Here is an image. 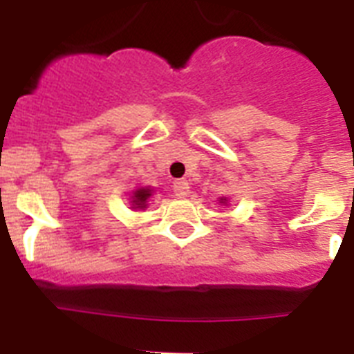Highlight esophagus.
I'll list each match as a JSON object with an SVG mask.
<instances>
[{
	"label": "esophagus",
	"mask_w": 354,
	"mask_h": 354,
	"mask_svg": "<svg viewBox=\"0 0 354 354\" xmlns=\"http://www.w3.org/2000/svg\"><path fill=\"white\" fill-rule=\"evenodd\" d=\"M189 183L185 182V180H178V182H174V185H172V191H174V196H178V198H185L187 194H189Z\"/></svg>",
	"instance_id": "1"
}]
</instances>
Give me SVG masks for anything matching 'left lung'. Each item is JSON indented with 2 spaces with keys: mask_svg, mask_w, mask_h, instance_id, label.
<instances>
[{
  "mask_svg": "<svg viewBox=\"0 0 354 354\" xmlns=\"http://www.w3.org/2000/svg\"><path fill=\"white\" fill-rule=\"evenodd\" d=\"M219 203H223V205L227 203V198H221V201H219Z\"/></svg>",
  "mask_w": 354,
  "mask_h": 354,
  "instance_id": "obj_1",
  "label": "left lung"
}]
</instances>
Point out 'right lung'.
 Listing matches in <instances>:
<instances>
[{"mask_svg": "<svg viewBox=\"0 0 354 354\" xmlns=\"http://www.w3.org/2000/svg\"><path fill=\"white\" fill-rule=\"evenodd\" d=\"M151 192L153 191H151L149 187H140V189L133 191V209H145V207H147V200L151 198Z\"/></svg>", "mask_w": 354, "mask_h": 354, "instance_id": "right-lung-1", "label": "right lung"}]
</instances>
